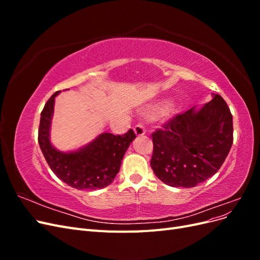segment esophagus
I'll return each mask as SVG.
<instances>
[{"instance_id":"obj_1","label":"esophagus","mask_w":260,"mask_h":260,"mask_svg":"<svg viewBox=\"0 0 260 260\" xmlns=\"http://www.w3.org/2000/svg\"><path fill=\"white\" fill-rule=\"evenodd\" d=\"M135 132H136V135H137L138 137H140V136H144L146 130H145L144 125H143L142 123H138V124L136 125V127H135Z\"/></svg>"}]
</instances>
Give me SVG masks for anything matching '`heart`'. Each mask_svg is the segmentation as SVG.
<instances>
[{"mask_svg":"<svg viewBox=\"0 0 260 260\" xmlns=\"http://www.w3.org/2000/svg\"><path fill=\"white\" fill-rule=\"evenodd\" d=\"M161 111H164V105H162V104L156 105V106H154V107L152 108V112H153V113H159V112H161Z\"/></svg>","mask_w":260,"mask_h":260,"instance_id":"b5f03b06","label":"heart"}]
</instances>
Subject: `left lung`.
I'll return each instance as SVG.
<instances>
[{"instance_id": "left-lung-1", "label": "left lung", "mask_w": 260, "mask_h": 260, "mask_svg": "<svg viewBox=\"0 0 260 260\" xmlns=\"http://www.w3.org/2000/svg\"><path fill=\"white\" fill-rule=\"evenodd\" d=\"M151 167L164 183L194 187L222 166L233 143L230 108L219 94L200 109L178 114L152 133Z\"/></svg>"}]
</instances>
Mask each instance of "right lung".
I'll return each mask as SVG.
<instances>
[{"instance_id": "right-lung-1", "label": "right lung", "mask_w": 260, "mask_h": 260, "mask_svg": "<svg viewBox=\"0 0 260 260\" xmlns=\"http://www.w3.org/2000/svg\"><path fill=\"white\" fill-rule=\"evenodd\" d=\"M55 92L41 113L38 141L46 162L61 181L77 190H96L111 184L121 166L123 155L136 139L132 129L122 136L102 133L76 152L64 153L50 142V127L54 111Z\"/></svg>"}]
</instances>
